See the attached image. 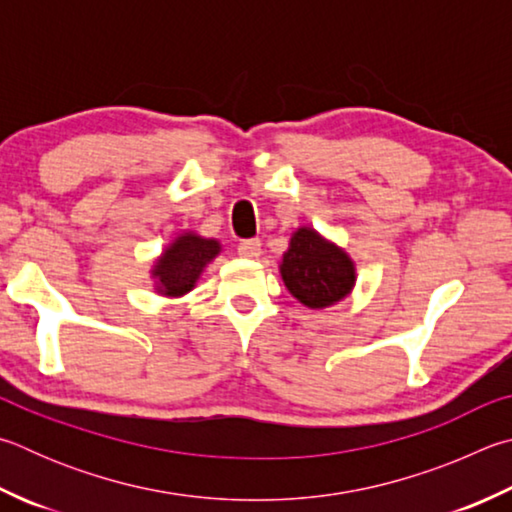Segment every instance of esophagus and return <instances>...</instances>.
I'll list each match as a JSON object with an SVG mask.
<instances>
[{
  "label": "esophagus",
  "instance_id": "1",
  "mask_svg": "<svg viewBox=\"0 0 512 512\" xmlns=\"http://www.w3.org/2000/svg\"><path fill=\"white\" fill-rule=\"evenodd\" d=\"M237 253H239L241 257H246V259H257L259 255H262V241H259V239H244V241H239Z\"/></svg>",
  "mask_w": 512,
  "mask_h": 512
}]
</instances>
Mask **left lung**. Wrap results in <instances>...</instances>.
Wrapping results in <instances>:
<instances>
[{
    "instance_id": "1",
    "label": "left lung",
    "mask_w": 512,
    "mask_h": 512,
    "mask_svg": "<svg viewBox=\"0 0 512 512\" xmlns=\"http://www.w3.org/2000/svg\"><path fill=\"white\" fill-rule=\"evenodd\" d=\"M280 273L288 293L309 309H327L347 297L356 284L351 257L313 228L293 232Z\"/></svg>"
}]
</instances>
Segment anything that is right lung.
<instances>
[{
  "label": "right lung",
  "instance_id": "right-lung-1",
  "mask_svg": "<svg viewBox=\"0 0 512 512\" xmlns=\"http://www.w3.org/2000/svg\"><path fill=\"white\" fill-rule=\"evenodd\" d=\"M219 253L221 244L217 239L199 237L197 232H183L156 259L152 268L156 291L167 297H181L190 293L201 277L203 268Z\"/></svg>",
  "mask_w": 512,
  "mask_h": 512
}]
</instances>
